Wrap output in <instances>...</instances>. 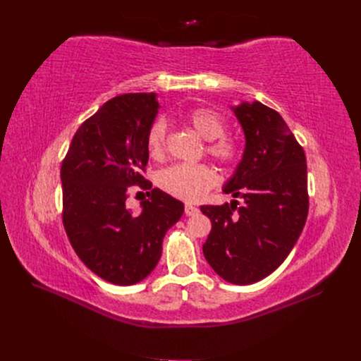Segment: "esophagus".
<instances>
[{"instance_id":"esophagus-1","label":"esophagus","mask_w":361,"mask_h":361,"mask_svg":"<svg viewBox=\"0 0 361 361\" xmlns=\"http://www.w3.org/2000/svg\"><path fill=\"white\" fill-rule=\"evenodd\" d=\"M185 214H187L188 216H194V215H197L199 214V207H195V206H192V204H185Z\"/></svg>"}]
</instances>
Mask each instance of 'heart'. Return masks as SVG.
<instances>
[{
	"instance_id": "b5f03b06",
	"label": "heart",
	"mask_w": 361,
	"mask_h": 361,
	"mask_svg": "<svg viewBox=\"0 0 361 361\" xmlns=\"http://www.w3.org/2000/svg\"><path fill=\"white\" fill-rule=\"evenodd\" d=\"M185 123L191 126L203 140L206 152L223 166H232L238 158L235 141L223 137L226 133L224 117L211 108H194L185 114ZM167 125L158 118L146 134V147L150 157L161 158L166 150ZM215 173L204 164H178L158 174V185L167 194L185 202H197L215 185Z\"/></svg>"
}]
</instances>
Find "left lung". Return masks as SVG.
<instances>
[{
    "instance_id": "left-lung-1",
    "label": "left lung",
    "mask_w": 361,
    "mask_h": 361,
    "mask_svg": "<svg viewBox=\"0 0 361 361\" xmlns=\"http://www.w3.org/2000/svg\"><path fill=\"white\" fill-rule=\"evenodd\" d=\"M232 110L245 149L223 191L243 202L200 206L212 224L203 255L226 281L251 285L285 262L302 232L309 212L307 164L276 110L257 101Z\"/></svg>"
}]
</instances>
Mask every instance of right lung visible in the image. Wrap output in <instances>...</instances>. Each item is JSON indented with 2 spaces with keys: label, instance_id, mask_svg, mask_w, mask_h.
<instances>
[{
  "label": "right lung",
  "instance_id": "right-lung-1",
  "mask_svg": "<svg viewBox=\"0 0 361 361\" xmlns=\"http://www.w3.org/2000/svg\"><path fill=\"white\" fill-rule=\"evenodd\" d=\"M158 108L155 93L113 97L78 128L61 162L69 241L87 268L118 286L135 285L155 269L164 236L183 214V203L159 188L142 202L140 214L124 204L129 186L152 189L141 171Z\"/></svg>",
  "mask_w": 361,
  "mask_h": 361
}]
</instances>
